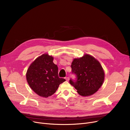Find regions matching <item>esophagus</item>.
I'll use <instances>...</instances> for the list:
<instances>
[{"label": "esophagus", "mask_w": 130, "mask_h": 130, "mask_svg": "<svg viewBox=\"0 0 130 130\" xmlns=\"http://www.w3.org/2000/svg\"><path fill=\"white\" fill-rule=\"evenodd\" d=\"M65 79H66L67 81H69V77H65Z\"/></svg>", "instance_id": "34e87169"}]
</instances>
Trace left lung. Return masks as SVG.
<instances>
[{
    "label": "left lung",
    "mask_w": 130,
    "mask_h": 130,
    "mask_svg": "<svg viewBox=\"0 0 130 130\" xmlns=\"http://www.w3.org/2000/svg\"><path fill=\"white\" fill-rule=\"evenodd\" d=\"M72 72L76 78L70 80V83L83 96H90L96 92L104 79V72L99 61L90 55L85 54L75 58L71 64Z\"/></svg>",
    "instance_id": "left-lung-1"
}]
</instances>
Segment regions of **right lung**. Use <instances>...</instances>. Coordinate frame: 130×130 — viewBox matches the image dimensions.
<instances>
[{"mask_svg": "<svg viewBox=\"0 0 130 130\" xmlns=\"http://www.w3.org/2000/svg\"><path fill=\"white\" fill-rule=\"evenodd\" d=\"M54 58L44 54L31 64L26 73V79L31 89L39 96L48 98L54 94L59 84L66 80L59 78L58 67Z\"/></svg>", "mask_w": 130, "mask_h": 130, "instance_id": "obj_1", "label": "right lung"}]
</instances>
